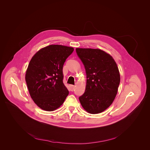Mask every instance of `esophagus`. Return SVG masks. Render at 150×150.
<instances>
[{
  "label": "esophagus",
  "mask_w": 150,
  "mask_h": 150,
  "mask_svg": "<svg viewBox=\"0 0 150 150\" xmlns=\"http://www.w3.org/2000/svg\"><path fill=\"white\" fill-rule=\"evenodd\" d=\"M74 87H75V86H73V85H70V86H69L70 90L71 91H73L74 90Z\"/></svg>",
  "instance_id": "1"
}]
</instances>
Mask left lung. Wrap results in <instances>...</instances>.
I'll return each mask as SVG.
<instances>
[{
    "label": "left lung",
    "instance_id": "left-lung-1",
    "mask_svg": "<svg viewBox=\"0 0 150 150\" xmlns=\"http://www.w3.org/2000/svg\"><path fill=\"white\" fill-rule=\"evenodd\" d=\"M86 69V84L80 103L91 114L103 112L113 102L120 83V74L112 57L99 49L76 48Z\"/></svg>",
    "mask_w": 150,
    "mask_h": 150
}]
</instances>
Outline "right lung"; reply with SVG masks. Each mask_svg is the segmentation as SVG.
I'll return each instance as SVG.
<instances>
[{
	"instance_id": "obj_1",
	"label": "right lung",
	"mask_w": 150,
	"mask_h": 150,
	"mask_svg": "<svg viewBox=\"0 0 150 150\" xmlns=\"http://www.w3.org/2000/svg\"><path fill=\"white\" fill-rule=\"evenodd\" d=\"M73 47L50 45L32 58L25 74L30 95L44 110L51 111L60 107L69 95L63 83V66L73 52Z\"/></svg>"
}]
</instances>
